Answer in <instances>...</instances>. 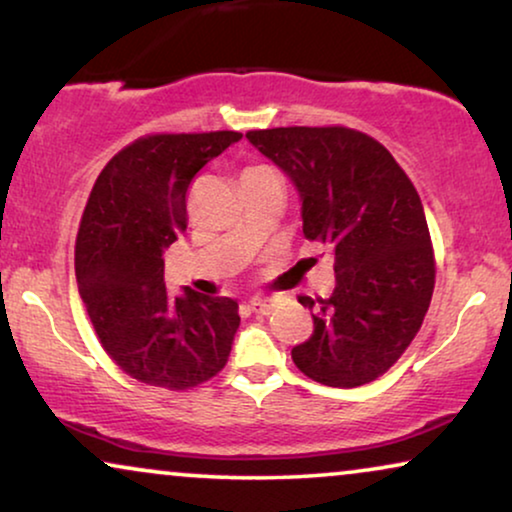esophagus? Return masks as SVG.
Instances as JSON below:
<instances>
[{"mask_svg": "<svg viewBox=\"0 0 512 512\" xmlns=\"http://www.w3.org/2000/svg\"><path fill=\"white\" fill-rule=\"evenodd\" d=\"M249 310L258 314V317H268V314L272 312V300L268 298H258V300H251L249 303Z\"/></svg>", "mask_w": 512, "mask_h": 512, "instance_id": "esophagus-1", "label": "esophagus"}]
</instances>
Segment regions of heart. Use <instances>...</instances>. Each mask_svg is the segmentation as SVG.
<instances>
[{"instance_id": "b5f03b06", "label": "heart", "mask_w": 512, "mask_h": 512, "mask_svg": "<svg viewBox=\"0 0 512 512\" xmlns=\"http://www.w3.org/2000/svg\"><path fill=\"white\" fill-rule=\"evenodd\" d=\"M256 170H268V167H249L247 172H256Z\"/></svg>"}]
</instances>
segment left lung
Returning a JSON list of instances; mask_svg holds the SVG:
<instances>
[{
	"label": "left lung",
	"mask_w": 512,
	"mask_h": 512,
	"mask_svg": "<svg viewBox=\"0 0 512 512\" xmlns=\"http://www.w3.org/2000/svg\"><path fill=\"white\" fill-rule=\"evenodd\" d=\"M247 139L293 179L305 237L335 258L331 296L298 298L314 310V331L291 349L293 363L326 387L377 380L415 340L436 284L417 188L377 139L345 125L249 130Z\"/></svg>",
	"instance_id": "left-lung-1"
}]
</instances>
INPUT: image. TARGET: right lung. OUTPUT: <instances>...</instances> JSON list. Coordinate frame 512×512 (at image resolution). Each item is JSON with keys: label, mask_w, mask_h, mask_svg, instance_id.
Returning <instances> with one entry per match:
<instances>
[{"label": "right lung", "mask_w": 512, "mask_h": 512, "mask_svg": "<svg viewBox=\"0 0 512 512\" xmlns=\"http://www.w3.org/2000/svg\"><path fill=\"white\" fill-rule=\"evenodd\" d=\"M240 139L233 130L144 135L90 191L74 249L79 296L104 352L137 382L186 391L228 363L240 307L188 289L172 298L163 251L186 230L195 174Z\"/></svg>", "instance_id": "right-lung-1"}]
</instances>
